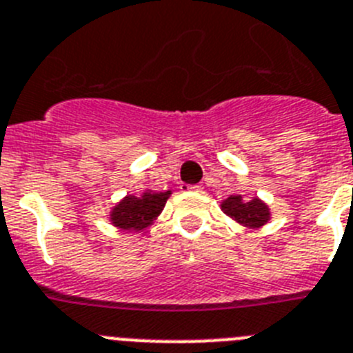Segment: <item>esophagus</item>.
Wrapping results in <instances>:
<instances>
[{"label":"esophagus","instance_id":"1","mask_svg":"<svg viewBox=\"0 0 353 353\" xmlns=\"http://www.w3.org/2000/svg\"><path fill=\"white\" fill-rule=\"evenodd\" d=\"M181 190L183 192H202V186L200 184H181Z\"/></svg>","mask_w":353,"mask_h":353}]
</instances>
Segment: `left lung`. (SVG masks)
Returning a JSON list of instances; mask_svg holds the SVG:
<instances>
[{
    "instance_id": "obj_1",
    "label": "left lung",
    "mask_w": 353,
    "mask_h": 353,
    "mask_svg": "<svg viewBox=\"0 0 353 353\" xmlns=\"http://www.w3.org/2000/svg\"><path fill=\"white\" fill-rule=\"evenodd\" d=\"M220 208L228 218L246 228H260L271 221V209L259 196L244 200L243 195H230L221 200Z\"/></svg>"
}]
</instances>
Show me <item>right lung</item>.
<instances>
[{"label": "right lung", "mask_w": 353, "mask_h": 353, "mask_svg": "<svg viewBox=\"0 0 353 353\" xmlns=\"http://www.w3.org/2000/svg\"><path fill=\"white\" fill-rule=\"evenodd\" d=\"M172 190L167 192H153L144 190L141 195L123 196L116 205L109 211V221L119 230L142 232L158 220V216L163 211Z\"/></svg>", "instance_id": "1"}]
</instances>
